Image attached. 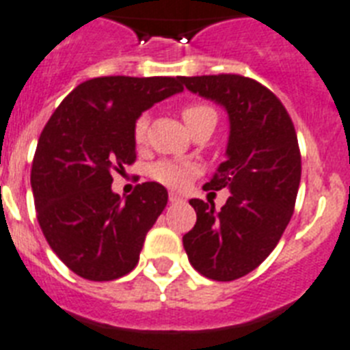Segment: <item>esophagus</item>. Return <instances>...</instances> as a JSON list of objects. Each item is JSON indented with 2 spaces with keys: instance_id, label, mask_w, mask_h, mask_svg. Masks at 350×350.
<instances>
[{
  "instance_id": "1",
  "label": "esophagus",
  "mask_w": 350,
  "mask_h": 350,
  "mask_svg": "<svg viewBox=\"0 0 350 350\" xmlns=\"http://www.w3.org/2000/svg\"><path fill=\"white\" fill-rule=\"evenodd\" d=\"M169 201H170V203H180L181 198L178 194H174V192H170V194H169Z\"/></svg>"
}]
</instances>
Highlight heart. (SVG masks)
<instances>
[{
	"label": "heart",
	"mask_w": 350,
	"mask_h": 350,
	"mask_svg": "<svg viewBox=\"0 0 350 350\" xmlns=\"http://www.w3.org/2000/svg\"><path fill=\"white\" fill-rule=\"evenodd\" d=\"M181 116L185 124L194 133L203 126L214 124L217 120V113L212 106L204 102H190L181 107ZM147 129H149V118L147 115H140L133 124V140L136 146H144L147 140ZM200 174V167L192 161H172L160 160L150 167L149 176L158 183L170 187V189H185L196 176Z\"/></svg>",
	"instance_id": "heart-1"
}]
</instances>
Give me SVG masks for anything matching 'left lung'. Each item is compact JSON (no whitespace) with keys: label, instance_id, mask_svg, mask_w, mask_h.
I'll return each mask as SVG.
<instances>
[{"label":"left lung","instance_id":"1","mask_svg":"<svg viewBox=\"0 0 350 350\" xmlns=\"http://www.w3.org/2000/svg\"><path fill=\"white\" fill-rule=\"evenodd\" d=\"M192 93L215 100L230 116L223 161L204 190H230L221 212L190 200L198 221L183 235L190 264L201 275L230 282L254 271L282 237L295 210L302 158L293 120L278 96L235 73L181 77Z\"/></svg>","mask_w":350,"mask_h":350}]
</instances>
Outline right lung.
<instances>
[{"label": "right lung", "mask_w": 350, "mask_h": 350, "mask_svg": "<svg viewBox=\"0 0 350 350\" xmlns=\"http://www.w3.org/2000/svg\"><path fill=\"white\" fill-rule=\"evenodd\" d=\"M181 77H96L59 104L32 161L37 221L50 248L79 277L104 282L135 269L146 235L167 206L163 185L146 181L120 200L111 172L136 160L142 111L183 92Z\"/></svg>", "instance_id": "right-lung-1"}]
</instances>
